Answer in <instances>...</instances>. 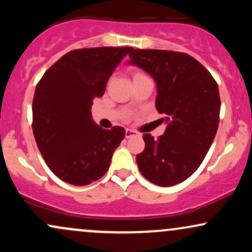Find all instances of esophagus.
Instances as JSON below:
<instances>
[{
	"instance_id": "esophagus-1",
	"label": "esophagus",
	"mask_w": 252,
	"mask_h": 252,
	"mask_svg": "<svg viewBox=\"0 0 252 252\" xmlns=\"http://www.w3.org/2000/svg\"><path fill=\"white\" fill-rule=\"evenodd\" d=\"M136 134H137V131H135V130H132V129H126V138L132 137V136H135Z\"/></svg>"
}]
</instances>
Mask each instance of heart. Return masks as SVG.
<instances>
[{
    "label": "heart",
    "mask_w": 252,
    "mask_h": 252,
    "mask_svg": "<svg viewBox=\"0 0 252 252\" xmlns=\"http://www.w3.org/2000/svg\"><path fill=\"white\" fill-rule=\"evenodd\" d=\"M141 76H146V74H143L142 72H136V73L134 74V78L135 77H141Z\"/></svg>",
    "instance_id": "heart-1"
}]
</instances>
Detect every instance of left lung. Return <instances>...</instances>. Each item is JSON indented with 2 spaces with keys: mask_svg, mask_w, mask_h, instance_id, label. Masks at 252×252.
<instances>
[{
  "mask_svg": "<svg viewBox=\"0 0 252 252\" xmlns=\"http://www.w3.org/2000/svg\"><path fill=\"white\" fill-rule=\"evenodd\" d=\"M129 58L128 65L142 68L154 79L156 110L167 124L158 140L143 135L146 148L136 162L148 181L174 186L199 168L215 140L220 111L218 85L186 53L132 48Z\"/></svg>",
  "mask_w": 252,
  "mask_h": 252,
  "instance_id": "left-lung-1",
  "label": "left lung"
}]
</instances>
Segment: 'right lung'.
<instances>
[{
  "label": "right lung",
  "instance_id": "add662e5",
  "mask_svg": "<svg viewBox=\"0 0 252 252\" xmlns=\"http://www.w3.org/2000/svg\"><path fill=\"white\" fill-rule=\"evenodd\" d=\"M131 47L74 50L45 72L33 99V134L43 160L58 178L85 186L108 172L126 136L122 126L100 128L92 120L116 66Z\"/></svg>",
  "mask_w": 252,
  "mask_h": 252
}]
</instances>
